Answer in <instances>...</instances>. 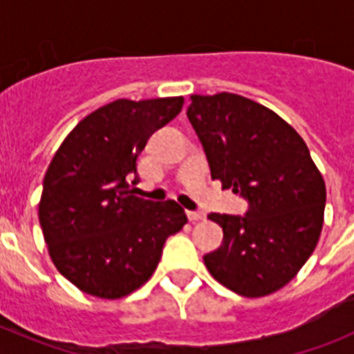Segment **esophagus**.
I'll return each instance as SVG.
<instances>
[{
	"instance_id": "34e87169",
	"label": "esophagus",
	"mask_w": 354,
	"mask_h": 354,
	"mask_svg": "<svg viewBox=\"0 0 354 354\" xmlns=\"http://www.w3.org/2000/svg\"><path fill=\"white\" fill-rule=\"evenodd\" d=\"M204 218H205L204 212H196V211H189V212H187V220L193 221V223H195V221L204 220Z\"/></svg>"
}]
</instances>
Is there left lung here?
Listing matches in <instances>:
<instances>
[{
    "instance_id": "left-lung-1",
    "label": "left lung",
    "mask_w": 354,
    "mask_h": 354,
    "mask_svg": "<svg viewBox=\"0 0 354 354\" xmlns=\"http://www.w3.org/2000/svg\"><path fill=\"white\" fill-rule=\"evenodd\" d=\"M212 179L248 202L245 216L209 214L223 243L204 255L234 292L261 298L289 283L323 228L326 186L308 147L283 118L236 93L192 95L186 111Z\"/></svg>"
}]
</instances>
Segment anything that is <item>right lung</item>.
<instances>
[{
	"mask_svg": "<svg viewBox=\"0 0 354 354\" xmlns=\"http://www.w3.org/2000/svg\"><path fill=\"white\" fill-rule=\"evenodd\" d=\"M183 97L118 99L71 131L44 177L39 220L49 255L68 282L117 299L152 277L167 239L187 223L175 200L136 196V159L174 120Z\"/></svg>",
	"mask_w": 354,
	"mask_h": 354,
	"instance_id": "obj_1",
	"label": "right lung"
}]
</instances>
